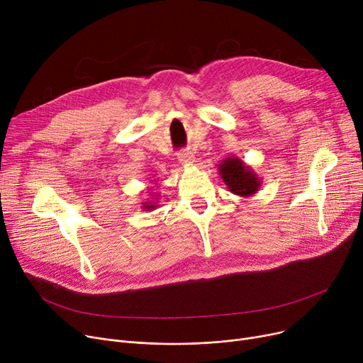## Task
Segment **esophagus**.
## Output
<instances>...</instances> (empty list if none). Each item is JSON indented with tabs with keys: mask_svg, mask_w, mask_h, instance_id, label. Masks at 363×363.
Wrapping results in <instances>:
<instances>
[{
	"mask_svg": "<svg viewBox=\"0 0 363 363\" xmlns=\"http://www.w3.org/2000/svg\"><path fill=\"white\" fill-rule=\"evenodd\" d=\"M177 158H179V162H180V164H183V165L191 164V162L195 161L194 154L189 152V151H182V152H179V154H177Z\"/></svg>",
	"mask_w": 363,
	"mask_h": 363,
	"instance_id": "esophagus-1",
	"label": "esophagus"
}]
</instances>
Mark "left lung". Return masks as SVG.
<instances>
[{
    "mask_svg": "<svg viewBox=\"0 0 363 363\" xmlns=\"http://www.w3.org/2000/svg\"><path fill=\"white\" fill-rule=\"evenodd\" d=\"M218 174L231 194L242 198H249L258 194L262 184L258 174L253 172V168L246 165L238 157H228L220 162Z\"/></svg>",
    "mask_w": 363,
    "mask_h": 363,
    "instance_id": "obj_1",
    "label": "left lung"
}]
</instances>
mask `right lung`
I'll use <instances>...</instances> for the list:
<instances>
[{
    "mask_svg": "<svg viewBox=\"0 0 363 363\" xmlns=\"http://www.w3.org/2000/svg\"><path fill=\"white\" fill-rule=\"evenodd\" d=\"M147 190H152V187L147 189ZM154 195H155L154 191H151V198L156 201L155 203H154L153 201H145V202H142V206H140V208H142L143 211H154V209L158 206V201H157L158 198H155Z\"/></svg>",
    "mask_w": 363,
    "mask_h": 363,
    "instance_id": "obj_1",
    "label": "right lung"
}]
</instances>
